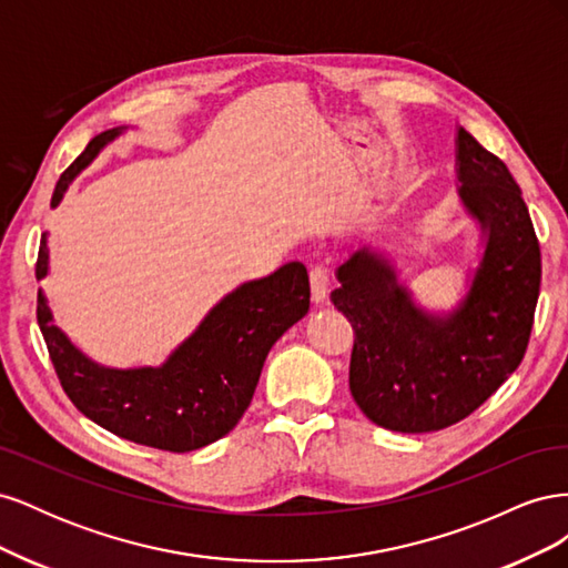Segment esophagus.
Returning <instances> with one entry per match:
<instances>
[{
    "instance_id": "obj_1",
    "label": "esophagus",
    "mask_w": 568,
    "mask_h": 568,
    "mask_svg": "<svg viewBox=\"0 0 568 568\" xmlns=\"http://www.w3.org/2000/svg\"><path fill=\"white\" fill-rule=\"evenodd\" d=\"M311 291H313V301L322 303L329 294V267L315 265L311 270Z\"/></svg>"
}]
</instances>
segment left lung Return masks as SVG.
Here are the masks:
<instances>
[{
	"label": "left lung",
	"mask_w": 568,
	"mask_h": 568,
	"mask_svg": "<svg viewBox=\"0 0 568 568\" xmlns=\"http://www.w3.org/2000/svg\"><path fill=\"white\" fill-rule=\"evenodd\" d=\"M457 194L484 232L469 291L450 313L412 301L367 246L336 270V311L355 332L351 393L388 432H440L469 417L521 365L540 294V244L507 165L457 128Z\"/></svg>",
	"instance_id": "obj_1"
}]
</instances>
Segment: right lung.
I'll use <instances>...</instances> for the list:
<instances>
[{"label":"right lung","instance_id":"right-lung-1","mask_svg":"<svg viewBox=\"0 0 568 568\" xmlns=\"http://www.w3.org/2000/svg\"><path fill=\"white\" fill-rule=\"evenodd\" d=\"M125 128L97 134L57 182L51 209L97 153ZM49 272L42 234L36 277ZM311 282L303 263H286L263 280L236 286L203 317L161 367L111 369L78 351L38 291V324L68 398L106 432L168 453H189L230 434L244 417L270 348L305 317Z\"/></svg>","mask_w":568,"mask_h":568}]
</instances>
